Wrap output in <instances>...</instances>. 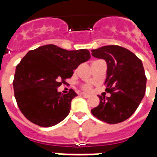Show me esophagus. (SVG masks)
<instances>
[{
  "label": "esophagus",
  "instance_id": "esophagus-1",
  "mask_svg": "<svg viewBox=\"0 0 157 157\" xmlns=\"http://www.w3.org/2000/svg\"><path fill=\"white\" fill-rule=\"evenodd\" d=\"M81 96L84 97V98H89V97H90V95H88V94H86V93H81Z\"/></svg>",
  "mask_w": 157,
  "mask_h": 157
}]
</instances>
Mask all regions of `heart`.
Wrapping results in <instances>:
<instances>
[{
    "instance_id": "1",
    "label": "heart",
    "mask_w": 157,
    "mask_h": 157,
    "mask_svg": "<svg viewBox=\"0 0 157 157\" xmlns=\"http://www.w3.org/2000/svg\"><path fill=\"white\" fill-rule=\"evenodd\" d=\"M82 90H84L86 92H90V91H92V85H91V84H88V83L83 84V85L82 86Z\"/></svg>"
}]
</instances>
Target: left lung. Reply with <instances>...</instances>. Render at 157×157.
I'll return each mask as SVG.
<instances>
[{
  "label": "left lung",
  "instance_id": "left-lung-1",
  "mask_svg": "<svg viewBox=\"0 0 157 157\" xmlns=\"http://www.w3.org/2000/svg\"><path fill=\"white\" fill-rule=\"evenodd\" d=\"M92 56L105 59L108 65L106 92L111 96H98L100 103L92 113L107 124H118L135 112L144 98L146 76L142 61L127 48L107 45L92 50Z\"/></svg>",
  "mask_w": 157,
  "mask_h": 157
}]
</instances>
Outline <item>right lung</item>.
<instances>
[{"label": "right lung", "instance_id": "1", "mask_svg": "<svg viewBox=\"0 0 157 157\" xmlns=\"http://www.w3.org/2000/svg\"><path fill=\"white\" fill-rule=\"evenodd\" d=\"M90 58L87 49L66 50L54 44L30 50L17 65L12 82L22 114L41 127H51L65 119L77 94L73 89L62 94L57 88Z\"/></svg>", "mask_w": 157, "mask_h": 157}]
</instances>
